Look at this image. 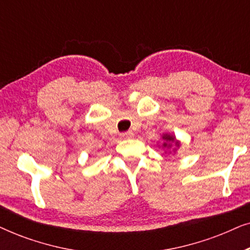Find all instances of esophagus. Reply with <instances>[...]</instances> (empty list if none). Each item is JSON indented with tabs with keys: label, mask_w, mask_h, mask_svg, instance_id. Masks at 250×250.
Here are the masks:
<instances>
[{
	"label": "esophagus",
	"mask_w": 250,
	"mask_h": 250,
	"mask_svg": "<svg viewBox=\"0 0 250 250\" xmlns=\"http://www.w3.org/2000/svg\"><path fill=\"white\" fill-rule=\"evenodd\" d=\"M133 136H134V134H133V132L132 131H127V132H125V133H122L121 139L128 140V139H132Z\"/></svg>",
	"instance_id": "obj_1"
}]
</instances>
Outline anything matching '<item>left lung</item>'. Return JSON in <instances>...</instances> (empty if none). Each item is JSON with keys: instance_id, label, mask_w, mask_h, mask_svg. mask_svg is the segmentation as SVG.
<instances>
[{"instance_id": "8db88e82", "label": "left lung", "mask_w": 250, "mask_h": 250, "mask_svg": "<svg viewBox=\"0 0 250 250\" xmlns=\"http://www.w3.org/2000/svg\"><path fill=\"white\" fill-rule=\"evenodd\" d=\"M162 139H163V149H165V153H176L177 149L180 148L181 146V142L179 140H176L175 135L170 134V133H164L162 135ZM160 148V146H159Z\"/></svg>"}]
</instances>
